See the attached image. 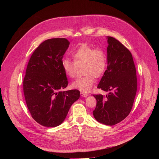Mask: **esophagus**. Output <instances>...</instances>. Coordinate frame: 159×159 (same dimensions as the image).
<instances>
[{
    "label": "esophagus",
    "mask_w": 159,
    "mask_h": 159,
    "mask_svg": "<svg viewBox=\"0 0 159 159\" xmlns=\"http://www.w3.org/2000/svg\"><path fill=\"white\" fill-rule=\"evenodd\" d=\"M80 95L82 97H87L88 96V94L87 93H83V92H80Z\"/></svg>",
    "instance_id": "esophagus-1"
}]
</instances>
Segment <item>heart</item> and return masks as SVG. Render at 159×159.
<instances>
[{"label": "heart", "mask_w": 159, "mask_h": 159, "mask_svg": "<svg viewBox=\"0 0 159 159\" xmlns=\"http://www.w3.org/2000/svg\"><path fill=\"white\" fill-rule=\"evenodd\" d=\"M74 61L65 58L61 65L65 74L71 79L75 78L79 69H82V77L72 82L71 87L87 93L90 91L96 82L104 74L107 65L106 53L102 48H95L87 43H83L72 52Z\"/></svg>", "instance_id": "obj_1"}]
</instances>
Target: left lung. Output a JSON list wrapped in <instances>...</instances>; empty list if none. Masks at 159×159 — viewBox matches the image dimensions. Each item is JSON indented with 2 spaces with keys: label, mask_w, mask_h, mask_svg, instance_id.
<instances>
[{
  "label": "left lung",
  "mask_w": 159,
  "mask_h": 159,
  "mask_svg": "<svg viewBox=\"0 0 159 159\" xmlns=\"http://www.w3.org/2000/svg\"><path fill=\"white\" fill-rule=\"evenodd\" d=\"M107 66L98 89L109 92L104 96L93 94L96 106L95 119L106 125H115L125 119L133 107L137 90L136 68L131 52L118 40L108 37Z\"/></svg>",
  "instance_id": "obj_1"
}]
</instances>
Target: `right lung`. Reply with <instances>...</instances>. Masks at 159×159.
Instances as JSON below:
<instances>
[{"label": "right lung", "instance_id": "right-lung-1", "mask_svg": "<svg viewBox=\"0 0 159 159\" xmlns=\"http://www.w3.org/2000/svg\"><path fill=\"white\" fill-rule=\"evenodd\" d=\"M70 42L52 38L42 42L28 61L23 79V92L32 118L47 127L60 125L72 104L80 97L77 89L61 91L68 80L61 61Z\"/></svg>", "mask_w": 159, "mask_h": 159}]
</instances>
